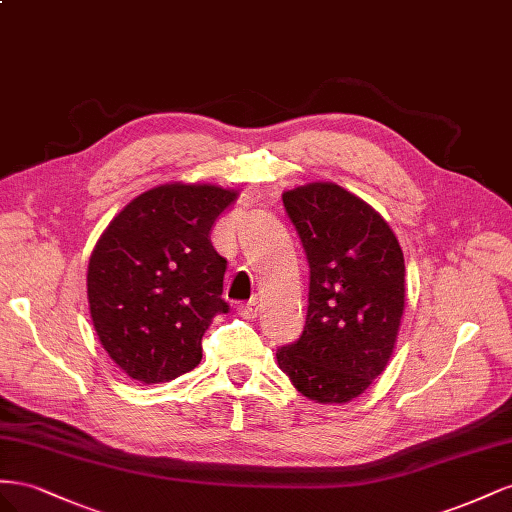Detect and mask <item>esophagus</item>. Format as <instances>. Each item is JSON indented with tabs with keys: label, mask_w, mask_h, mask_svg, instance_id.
Returning <instances> with one entry per match:
<instances>
[{
	"label": "esophagus",
	"mask_w": 512,
	"mask_h": 512,
	"mask_svg": "<svg viewBox=\"0 0 512 512\" xmlns=\"http://www.w3.org/2000/svg\"><path fill=\"white\" fill-rule=\"evenodd\" d=\"M257 313H259V302L257 300H251V302H246L244 306H240V315L244 319H255Z\"/></svg>",
	"instance_id": "1"
}]
</instances>
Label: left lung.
Returning a JSON list of instances; mask_svg holds the SVG:
<instances>
[{
  "instance_id": "1",
  "label": "left lung",
  "mask_w": 512,
  "mask_h": 512,
  "mask_svg": "<svg viewBox=\"0 0 512 512\" xmlns=\"http://www.w3.org/2000/svg\"><path fill=\"white\" fill-rule=\"evenodd\" d=\"M311 268L302 337L276 352L306 399L347 403L382 375L405 309L397 236L367 201L334 182L283 193Z\"/></svg>"
}]
</instances>
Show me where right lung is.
<instances>
[{
	"label": "right lung",
	"mask_w": 512,
	"mask_h": 512,
	"mask_svg": "<svg viewBox=\"0 0 512 512\" xmlns=\"http://www.w3.org/2000/svg\"><path fill=\"white\" fill-rule=\"evenodd\" d=\"M238 191L171 182L135 197L98 238L87 302L109 358L141 384H160L201 362V337L223 300L225 257L210 231Z\"/></svg>",
	"instance_id": "1"
}]
</instances>
